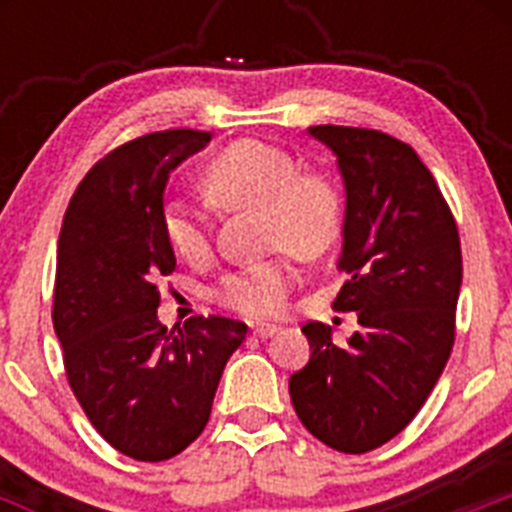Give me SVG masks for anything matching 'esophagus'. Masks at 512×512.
<instances>
[{
	"label": "esophagus",
	"mask_w": 512,
	"mask_h": 512,
	"mask_svg": "<svg viewBox=\"0 0 512 512\" xmlns=\"http://www.w3.org/2000/svg\"><path fill=\"white\" fill-rule=\"evenodd\" d=\"M274 333H279L277 325H256V328H253V336L256 338H271Z\"/></svg>",
	"instance_id": "esophagus-1"
}]
</instances>
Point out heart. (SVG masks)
<instances>
[{"label":"heart","mask_w":512,"mask_h":512,"mask_svg":"<svg viewBox=\"0 0 512 512\" xmlns=\"http://www.w3.org/2000/svg\"><path fill=\"white\" fill-rule=\"evenodd\" d=\"M207 200L228 210H261V243L300 259H318L336 246L343 228L341 192L325 174L300 171L287 151L261 140H238L202 171ZM164 235L176 256L200 264L210 253L202 215L182 202L166 205ZM295 271L287 253L230 271L215 287V300L246 318H274L282 312Z\"/></svg>","instance_id":"1"}]
</instances>
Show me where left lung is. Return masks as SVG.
I'll return each mask as SVG.
<instances>
[{
	"instance_id": "left-lung-1",
	"label": "left lung",
	"mask_w": 512,
	"mask_h": 512,
	"mask_svg": "<svg viewBox=\"0 0 512 512\" xmlns=\"http://www.w3.org/2000/svg\"><path fill=\"white\" fill-rule=\"evenodd\" d=\"M346 187L348 279L333 307L359 325L346 346L325 323L302 325L310 361L289 377L297 418L343 454L377 449L418 415L454 346L461 243L454 215L418 153L379 130L315 125Z\"/></svg>"
}]
</instances>
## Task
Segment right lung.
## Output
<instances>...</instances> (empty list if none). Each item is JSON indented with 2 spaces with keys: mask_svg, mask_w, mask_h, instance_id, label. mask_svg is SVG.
I'll return each instance as SVG.
<instances>
[{
  "mask_svg": "<svg viewBox=\"0 0 512 512\" xmlns=\"http://www.w3.org/2000/svg\"><path fill=\"white\" fill-rule=\"evenodd\" d=\"M202 130L135 138L92 166L58 235L53 328L71 390L104 441L138 461L182 454L210 420L217 382L246 323H158V282L176 266L164 235V189Z\"/></svg>",
  "mask_w": 512,
  "mask_h": 512,
  "instance_id": "add662e5",
  "label": "right lung"
}]
</instances>
